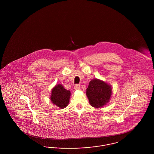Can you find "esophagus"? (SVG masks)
I'll return each mask as SVG.
<instances>
[{"label": "esophagus", "instance_id": "1", "mask_svg": "<svg viewBox=\"0 0 154 154\" xmlns=\"http://www.w3.org/2000/svg\"><path fill=\"white\" fill-rule=\"evenodd\" d=\"M80 89V85H79V84H76V85H75V86H74V89L78 90V89Z\"/></svg>", "mask_w": 154, "mask_h": 154}]
</instances>
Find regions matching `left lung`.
I'll return each mask as SVG.
<instances>
[{
	"label": "left lung",
	"mask_w": 154,
	"mask_h": 154,
	"mask_svg": "<svg viewBox=\"0 0 154 154\" xmlns=\"http://www.w3.org/2000/svg\"><path fill=\"white\" fill-rule=\"evenodd\" d=\"M86 94L92 106L100 107L110 100L111 87L102 81L92 80L89 84Z\"/></svg>",
	"instance_id": "left-lung-1"
}]
</instances>
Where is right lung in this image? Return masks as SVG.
Segmentation results:
<instances>
[{
	"mask_svg": "<svg viewBox=\"0 0 154 154\" xmlns=\"http://www.w3.org/2000/svg\"><path fill=\"white\" fill-rule=\"evenodd\" d=\"M70 96V91L66 90L62 85L59 84L52 89L51 100L60 109H64L69 104Z\"/></svg>",
	"mask_w": 154,
	"mask_h": 154,
	"instance_id": "obj_1",
	"label": "right lung"
}]
</instances>
